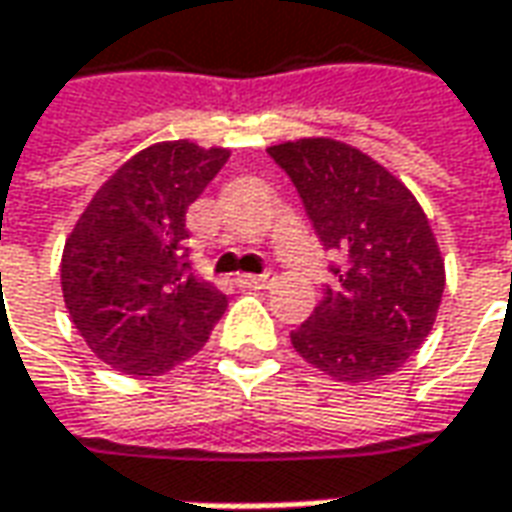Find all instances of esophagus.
<instances>
[{
	"label": "esophagus",
	"instance_id": "esophagus-1",
	"mask_svg": "<svg viewBox=\"0 0 512 512\" xmlns=\"http://www.w3.org/2000/svg\"><path fill=\"white\" fill-rule=\"evenodd\" d=\"M238 285L246 291H260V288H269L274 285V274H241Z\"/></svg>",
	"mask_w": 512,
	"mask_h": 512
}]
</instances>
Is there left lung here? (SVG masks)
Listing matches in <instances>:
<instances>
[{"instance_id":"obj_1","label":"left lung","mask_w":512,"mask_h":512,"mask_svg":"<svg viewBox=\"0 0 512 512\" xmlns=\"http://www.w3.org/2000/svg\"><path fill=\"white\" fill-rule=\"evenodd\" d=\"M269 154L297 184L319 241L342 255L339 285L291 333L294 350L342 384L401 370L431 333L446 288L423 207L398 176L342 139H288Z\"/></svg>"}]
</instances>
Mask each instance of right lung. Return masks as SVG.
Returning <instances> with one entry per match:
<instances>
[{
	"label": "right lung",
	"instance_id": "obj_1",
	"mask_svg": "<svg viewBox=\"0 0 512 512\" xmlns=\"http://www.w3.org/2000/svg\"><path fill=\"white\" fill-rule=\"evenodd\" d=\"M229 148L165 139L142 148L89 198L66 235L61 291L103 364L156 378L207 344L227 297L184 271V215L227 165Z\"/></svg>",
	"mask_w": 512,
	"mask_h": 512
}]
</instances>
